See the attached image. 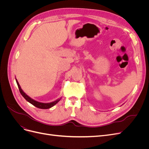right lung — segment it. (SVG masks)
<instances>
[{"label":"right lung","instance_id":"1","mask_svg":"<svg viewBox=\"0 0 149 149\" xmlns=\"http://www.w3.org/2000/svg\"><path fill=\"white\" fill-rule=\"evenodd\" d=\"M15 79H16L17 84L18 85V87H19L20 93H21L22 96H23L28 102H29L30 104H31L33 105L35 107H38V108H40V109H49V108H51L52 107H53V106H55L56 104H57L58 102H59L60 101L61 99V97H60V99H58V100H56L55 101H53V102H48V103H43V102H40L35 101V100H33V99H31L30 97H29L27 95V94H26V93H25L24 92L23 90L22 89L19 82H18L17 79L16 78H15Z\"/></svg>","mask_w":149,"mask_h":149}]
</instances>
